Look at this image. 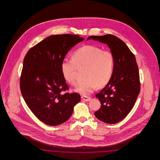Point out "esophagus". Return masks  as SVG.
Here are the masks:
<instances>
[{"instance_id": "34e87169", "label": "esophagus", "mask_w": 160, "mask_h": 160, "mask_svg": "<svg viewBox=\"0 0 160 160\" xmlns=\"http://www.w3.org/2000/svg\"><path fill=\"white\" fill-rule=\"evenodd\" d=\"M82 98L83 99L84 101H89L91 99L90 97H88L85 95H82Z\"/></svg>"}]
</instances>
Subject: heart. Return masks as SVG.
<instances>
[{
    "label": "heart",
    "instance_id": "heart-1",
    "mask_svg": "<svg viewBox=\"0 0 160 160\" xmlns=\"http://www.w3.org/2000/svg\"><path fill=\"white\" fill-rule=\"evenodd\" d=\"M86 67L84 77L79 84L77 91L89 94L98 86L102 87L108 83L113 76L114 57L109 50H102L99 47L87 45L74 52L71 59H64L61 64V70L65 80L75 86L78 82V68Z\"/></svg>",
    "mask_w": 160,
    "mask_h": 160
}]
</instances>
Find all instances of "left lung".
<instances>
[{"label": "left lung", "mask_w": 160, "mask_h": 160, "mask_svg": "<svg viewBox=\"0 0 160 160\" xmlns=\"http://www.w3.org/2000/svg\"><path fill=\"white\" fill-rule=\"evenodd\" d=\"M90 39L107 44L114 55L113 76L106 86L95 95L101 106L94 114L102 122L116 123L129 113L140 93L139 71L136 58L125 43L114 35L88 38Z\"/></svg>", "instance_id": "8db88e82"}]
</instances>
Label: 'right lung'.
<instances>
[{
	"mask_svg": "<svg viewBox=\"0 0 160 160\" xmlns=\"http://www.w3.org/2000/svg\"><path fill=\"white\" fill-rule=\"evenodd\" d=\"M83 38L79 35H52L32 47L26 54L20 87L31 112L48 125L67 121L80 95L63 92L68 86L62 75L61 64L69 50Z\"/></svg>",
	"mask_w": 160,
	"mask_h": 160,
	"instance_id": "1",
	"label": "right lung"
}]
</instances>
